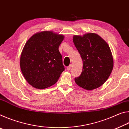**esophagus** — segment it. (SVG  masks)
Masks as SVG:
<instances>
[{"label": "esophagus", "instance_id": "34e87169", "mask_svg": "<svg viewBox=\"0 0 129 129\" xmlns=\"http://www.w3.org/2000/svg\"><path fill=\"white\" fill-rule=\"evenodd\" d=\"M71 68H72V65L71 64V65H69L68 67H67V70L68 71H70V70L71 69Z\"/></svg>", "mask_w": 129, "mask_h": 129}]
</instances>
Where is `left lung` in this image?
Masks as SVG:
<instances>
[{"mask_svg":"<svg viewBox=\"0 0 129 129\" xmlns=\"http://www.w3.org/2000/svg\"><path fill=\"white\" fill-rule=\"evenodd\" d=\"M73 41L83 61L82 73L75 78V82L88 90L99 88L108 80L114 66L109 45L94 33L74 35Z\"/></svg>","mask_w":129,"mask_h":129,"instance_id":"8db88e82","label":"left lung"}]
</instances>
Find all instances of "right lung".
Here are the masks:
<instances>
[{"label":"right lung","instance_id":"1","mask_svg":"<svg viewBox=\"0 0 129 129\" xmlns=\"http://www.w3.org/2000/svg\"><path fill=\"white\" fill-rule=\"evenodd\" d=\"M63 35L44 30L28 39L21 52L20 67L24 77L32 86L43 89L53 85L64 71L58 51Z\"/></svg>","mask_w":129,"mask_h":129}]
</instances>
